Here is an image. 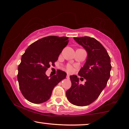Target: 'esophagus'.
I'll list each match as a JSON object with an SVG mask.
<instances>
[{"mask_svg": "<svg viewBox=\"0 0 129 129\" xmlns=\"http://www.w3.org/2000/svg\"><path fill=\"white\" fill-rule=\"evenodd\" d=\"M69 76H70L69 75H68H68H67V76H66V78L67 79H69Z\"/></svg>", "mask_w": 129, "mask_h": 129, "instance_id": "1", "label": "esophagus"}]
</instances>
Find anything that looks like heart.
I'll return each mask as SVG.
<instances>
[{
	"mask_svg": "<svg viewBox=\"0 0 129 129\" xmlns=\"http://www.w3.org/2000/svg\"><path fill=\"white\" fill-rule=\"evenodd\" d=\"M66 70H67V71H68V72H70V73H71V72H73L74 68L72 66V65L68 64L66 66Z\"/></svg>",
	"mask_w": 129,
	"mask_h": 129,
	"instance_id": "heart-1",
	"label": "heart"
}]
</instances>
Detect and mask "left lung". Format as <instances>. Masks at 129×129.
<instances>
[{
	"label": "left lung",
	"instance_id": "left-lung-1",
	"mask_svg": "<svg viewBox=\"0 0 129 129\" xmlns=\"http://www.w3.org/2000/svg\"><path fill=\"white\" fill-rule=\"evenodd\" d=\"M74 39L87 52L85 64L78 73L86 81L83 85L79 83L77 76H70L72 86L66 91V97L73 105L84 106L94 102L106 86L112 66L108 53L94 38L84 36Z\"/></svg>",
	"mask_w": 129,
	"mask_h": 129
}]
</instances>
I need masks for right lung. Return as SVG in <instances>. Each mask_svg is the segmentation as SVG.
Wrapping results in <instances>:
<instances>
[{"label": "right lung", "mask_w": 129, "mask_h": 129, "mask_svg": "<svg viewBox=\"0 0 129 129\" xmlns=\"http://www.w3.org/2000/svg\"><path fill=\"white\" fill-rule=\"evenodd\" d=\"M69 38L50 36L31 44L26 49L18 66L17 80L23 96L33 103H42L49 99L52 90L66 73L58 70L49 77L46 71L55 66L59 54L68 45Z\"/></svg>", "instance_id": "right-lung-1"}]
</instances>
